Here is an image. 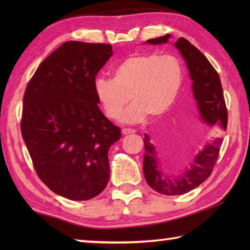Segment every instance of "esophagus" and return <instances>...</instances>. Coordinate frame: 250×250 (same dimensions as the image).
I'll return each instance as SVG.
<instances>
[{"mask_svg":"<svg viewBox=\"0 0 250 250\" xmlns=\"http://www.w3.org/2000/svg\"><path fill=\"white\" fill-rule=\"evenodd\" d=\"M135 130L133 129H122L121 130V133L124 135H129V134H134L135 133Z\"/></svg>","mask_w":250,"mask_h":250,"instance_id":"34e87169","label":"esophagus"}]
</instances>
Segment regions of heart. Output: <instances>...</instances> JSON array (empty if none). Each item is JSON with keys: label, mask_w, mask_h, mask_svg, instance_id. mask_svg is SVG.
<instances>
[{"label": "heart", "mask_w": 250, "mask_h": 250, "mask_svg": "<svg viewBox=\"0 0 250 250\" xmlns=\"http://www.w3.org/2000/svg\"><path fill=\"white\" fill-rule=\"evenodd\" d=\"M184 83V67L173 55L156 52L130 57L113 70V79L97 77L93 88L95 97L108 119L137 124L147 115L157 118L171 109Z\"/></svg>", "instance_id": "obj_1"}]
</instances>
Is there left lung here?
I'll list each match as a JSON object with an SVG mask.
<instances>
[{"label": "left lung", "instance_id": "left-lung-1", "mask_svg": "<svg viewBox=\"0 0 250 250\" xmlns=\"http://www.w3.org/2000/svg\"><path fill=\"white\" fill-rule=\"evenodd\" d=\"M171 35L167 34L146 41L147 44L160 45L168 42ZM174 46L184 58L192 81L193 98L204 124L210 128L227 130L228 114L224 91L218 73L207 58L184 37L175 42ZM222 137H216L207 143L195 156L193 162L179 175H173L167 169V162L171 153H162L145 134V155L143 171L147 184L157 192L166 195H180L193 190L209 177L218 159Z\"/></svg>", "mask_w": 250, "mask_h": 250}]
</instances>
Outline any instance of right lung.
<instances>
[{"label": "right lung", "mask_w": 250, "mask_h": 250, "mask_svg": "<svg viewBox=\"0 0 250 250\" xmlns=\"http://www.w3.org/2000/svg\"><path fill=\"white\" fill-rule=\"evenodd\" d=\"M111 56L108 44L65 42L41 63L23 95L21 134L35 171L51 191L73 201L105 189L108 149L121 137L93 88Z\"/></svg>", "instance_id": "add662e5"}]
</instances>
